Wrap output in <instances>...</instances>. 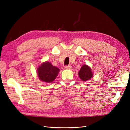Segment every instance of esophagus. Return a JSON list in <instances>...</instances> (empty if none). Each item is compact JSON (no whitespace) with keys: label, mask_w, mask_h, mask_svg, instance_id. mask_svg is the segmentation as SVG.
Returning <instances> with one entry per match:
<instances>
[{"label":"esophagus","mask_w":130,"mask_h":130,"mask_svg":"<svg viewBox=\"0 0 130 130\" xmlns=\"http://www.w3.org/2000/svg\"><path fill=\"white\" fill-rule=\"evenodd\" d=\"M65 69H69V70H71L72 69V67L71 65H68V66H65L64 67Z\"/></svg>","instance_id":"34e87169"}]
</instances>
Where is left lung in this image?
<instances>
[{"label": "left lung", "instance_id": "left-lung-1", "mask_svg": "<svg viewBox=\"0 0 130 130\" xmlns=\"http://www.w3.org/2000/svg\"><path fill=\"white\" fill-rule=\"evenodd\" d=\"M78 75L82 81L87 82L93 78V73L90 67L86 64H84L82 65L80 70L79 71Z\"/></svg>", "mask_w": 130, "mask_h": 130}]
</instances>
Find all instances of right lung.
Wrapping results in <instances>:
<instances>
[{
    "instance_id": "1",
    "label": "right lung",
    "mask_w": 130,
    "mask_h": 130,
    "mask_svg": "<svg viewBox=\"0 0 130 130\" xmlns=\"http://www.w3.org/2000/svg\"><path fill=\"white\" fill-rule=\"evenodd\" d=\"M37 71V76L40 80L49 83L55 80L60 69L52 65L51 62L45 61L38 67Z\"/></svg>"
}]
</instances>
